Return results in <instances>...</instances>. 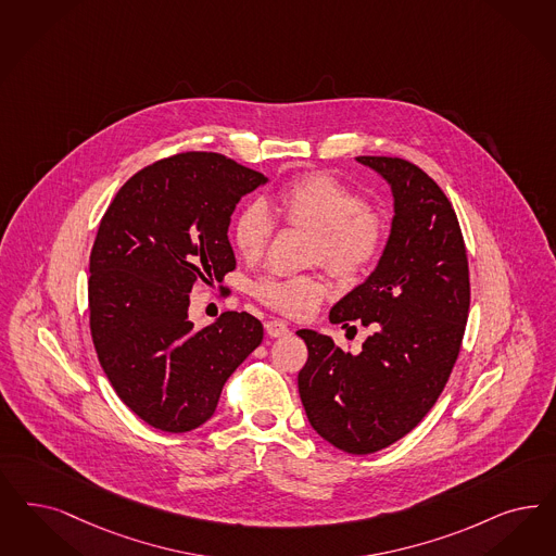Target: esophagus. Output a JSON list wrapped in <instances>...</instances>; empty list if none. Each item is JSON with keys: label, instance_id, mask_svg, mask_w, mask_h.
I'll return each instance as SVG.
<instances>
[{"label": "esophagus", "instance_id": "esophagus-1", "mask_svg": "<svg viewBox=\"0 0 556 556\" xmlns=\"http://www.w3.org/2000/svg\"><path fill=\"white\" fill-rule=\"evenodd\" d=\"M265 330L270 339H281L289 334V326L283 320H268L265 323Z\"/></svg>", "mask_w": 556, "mask_h": 556}]
</instances>
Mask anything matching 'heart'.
<instances>
[{
  "instance_id": "heart-1",
  "label": "heart",
  "mask_w": 556,
  "mask_h": 556,
  "mask_svg": "<svg viewBox=\"0 0 556 556\" xmlns=\"http://www.w3.org/2000/svg\"><path fill=\"white\" fill-rule=\"evenodd\" d=\"M273 211L289 228L312 233L307 258L325 263L341 279H357L371 267L386 242L382 213L339 178L326 173L298 176L273 197ZM273 219L261 203H250L233 224V244L244 261H258L273 238ZM328 291L320 273L267 275L254 283V295L286 316L314 312Z\"/></svg>"
}]
</instances>
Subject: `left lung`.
Masks as SVG:
<instances>
[{
	"label": "left lung",
	"mask_w": 556,
	"mask_h": 556,
	"mask_svg": "<svg viewBox=\"0 0 556 556\" xmlns=\"http://www.w3.org/2000/svg\"><path fill=\"white\" fill-rule=\"evenodd\" d=\"M357 162L390 185L394 217L378 267L328 318L362 320L371 334L349 353L326 334L298 330L307 346L298 388L314 431L364 456L410 433L438 403L458 359L470 277L456 211L438 182L403 157Z\"/></svg>",
	"instance_id": "left-lung-1"
}]
</instances>
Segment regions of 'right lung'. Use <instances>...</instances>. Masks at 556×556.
Listing matches in <instances>:
<instances>
[{"label":"right lung","instance_id":"right-lung-1","mask_svg":"<svg viewBox=\"0 0 556 556\" xmlns=\"http://www.w3.org/2000/svg\"><path fill=\"white\" fill-rule=\"evenodd\" d=\"M267 182L222 153L185 152L134 174L104 213L90 254V330L118 399L160 431L211 419L222 388L263 341L247 312L194 328V283L236 268L238 201Z\"/></svg>","mask_w":556,"mask_h":556}]
</instances>
